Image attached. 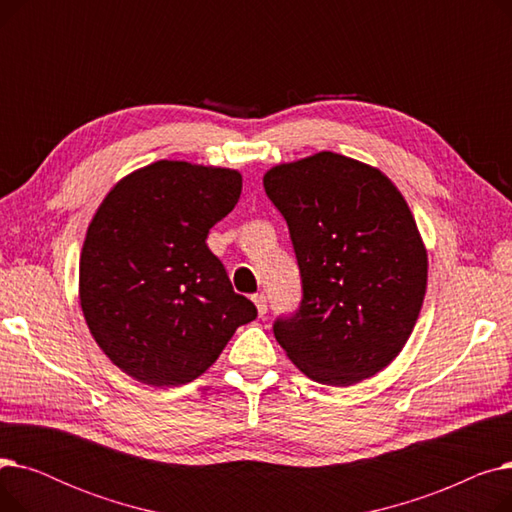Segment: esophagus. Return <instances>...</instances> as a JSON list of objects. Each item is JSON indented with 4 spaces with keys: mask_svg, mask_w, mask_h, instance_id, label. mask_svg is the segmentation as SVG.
<instances>
[{
    "mask_svg": "<svg viewBox=\"0 0 512 512\" xmlns=\"http://www.w3.org/2000/svg\"><path fill=\"white\" fill-rule=\"evenodd\" d=\"M253 303H255V307H257L259 317H263V315L267 313V299H265V294H255Z\"/></svg>",
    "mask_w": 512,
    "mask_h": 512,
    "instance_id": "esophagus-1",
    "label": "esophagus"
}]
</instances>
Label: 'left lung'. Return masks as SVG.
<instances>
[{
	"label": "left lung",
	"mask_w": 512,
	"mask_h": 512,
	"mask_svg": "<svg viewBox=\"0 0 512 512\" xmlns=\"http://www.w3.org/2000/svg\"><path fill=\"white\" fill-rule=\"evenodd\" d=\"M299 261L303 301L274 336L307 378L353 386L407 344L427 288V251L394 182L321 151L263 176Z\"/></svg>",
	"instance_id": "left-lung-1"
}]
</instances>
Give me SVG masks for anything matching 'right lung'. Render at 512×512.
Returning <instances> with one entry per match:
<instances>
[{"label": "right lung", "instance_id": "1", "mask_svg": "<svg viewBox=\"0 0 512 512\" xmlns=\"http://www.w3.org/2000/svg\"><path fill=\"white\" fill-rule=\"evenodd\" d=\"M240 191L236 170L161 159L124 176L95 211L78 265L80 307L101 351L137 382L197 380L257 317L205 242Z\"/></svg>", "mask_w": 512, "mask_h": 512}]
</instances>
